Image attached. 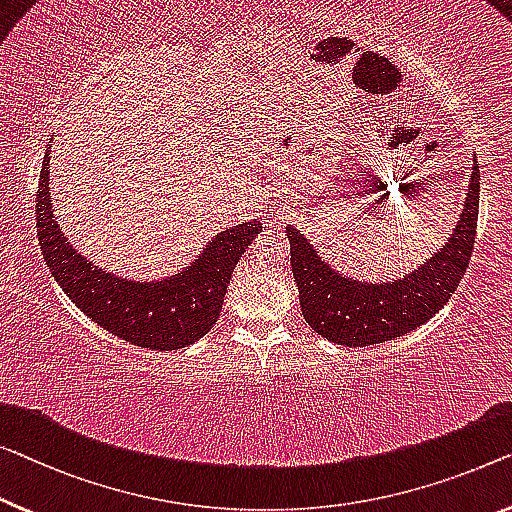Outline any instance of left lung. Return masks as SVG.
Masks as SVG:
<instances>
[{"mask_svg": "<svg viewBox=\"0 0 512 512\" xmlns=\"http://www.w3.org/2000/svg\"><path fill=\"white\" fill-rule=\"evenodd\" d=\"M478 197L480 170L474 158L467 197L451 239L418 269L393 282H361L342 276L289 225L292 273L310 329L338 345L368 347L400 338L432 319L455 294L474 253Z\"/></svg>", "mask_w": 512, "mask_h": 512, "instance_id": "obj_1", "label": "left lung"}]
</instances>
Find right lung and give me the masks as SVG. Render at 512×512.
I'll use <instances>...</instances> for the list:
<instances>
[{"mask_svg": "<svg viewBox=\"0 0 512 512\" xmlns=\"http://www.w3.org/2000/svg\"><path fill=\"white\" fill-rule=\"evenodd\" d=\"M36 227L45 264L85 315L137 347L172 352L211 331L241 255L262 232L259 220L234 225L209 241L195 262L160 280H128L80 255L59 230L50 197V144L36 193Z\"/></svg>", "mask_w": 512, "mask_h": 512, "instance_id": "right-lung-1", "label": "right lung"}]
</instances>
